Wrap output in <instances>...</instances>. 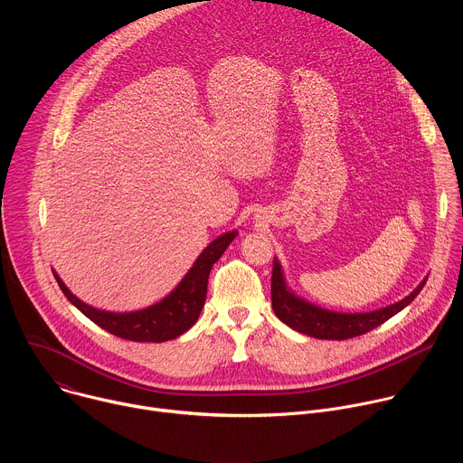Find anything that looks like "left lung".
<instances>
[{
  "label": "left lung",
  "mask_w": 463,
  "mask_h": 463,
  "mask_svg": "<svg viewBox=\"0 0 463 463\" xmlns=\"http://www.w3.org/2000/svg\"><path fill=\"white\" fill-rule=\"evenodd\" d=\"M429 277H425L418 288L402 298L400 302H393L390 306L364 311V313H341L320 307L300 295H297L286 282V275L282 269L280 260L275 256L273 261V279H271V302L275 315L288 324L291 329L298 334L315 337V339H327V341H345L357 335H363L370 329L381 326L393 315H398L405 309L423 289Z\"/></svg>",
  "instance_id": "obj_1"
}]
</instances>
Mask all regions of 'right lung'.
<instances>
[{"label": "right lung", "instance_id": "add662e5", "mask_svg": "<svg viewBox=\"0 0 463 463\" xmlns=\"http://www.w3.org/2000/svg\"><path fill=\"white\" fill-rule=\"evenodd\" d=\"M236 236L238 231H227L214 238L195 258L181 282L166 297L143 309L108 311L95 307L73 295L56 271L52 275L65 298L106 332L136 343H165L183 335L195 324L205 306L211 269Z\"/></svg>", "mask_w": 463, "mask_h": 463}]
</instances>
